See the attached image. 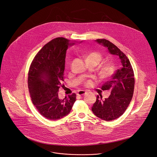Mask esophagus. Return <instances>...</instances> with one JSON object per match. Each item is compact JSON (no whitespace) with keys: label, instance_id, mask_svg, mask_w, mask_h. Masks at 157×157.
Listing matches in <instances>:
<instances>
[{"label":"esophagus","instance_id":"34e87169","mask_svg":"<svg viewBox=\"0 0 157 157\" xmlns=\"http://www.w3.org/2000/svg\"><path fill=\"white\" fill-rule=\"evenodd\" d=\"M86 92H86V91H85V90H79V91H78V92L77 93V95H78L81 96V95H84Z\"/></svg>","mask_w":157,"mask_h":157}]
</instances>
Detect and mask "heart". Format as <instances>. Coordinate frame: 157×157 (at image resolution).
Returning a JSON list of instances; mask_svg holds the SVG:
<instances>
[{
  "instance_id": "1",
  "label": "heart",
  "mask_w": 157,
  "mask_h": 157,
  "mask_svg": "<svg viewBox=\"0 0 157 157\" xmlns=\"http://www.w3.org/2000/svg\"><path fill=\"white\" fill-rule=\"evenodd\" d=\"M87 58H91L95 60L97 63L100 62L101 60V55L98 53V52H92L90 53ZM114 71V67L112 64H108L105 67H104L101 71V75L103 77H108L110 75H112ZM90 84V81H87L86 83V85H89Z\"/></svg>"
}]
</instances>
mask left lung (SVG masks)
I'll return each instance as SVG.
<instances>
[{
  "mask_svg": "<svg viewBox=\"0 0 157 157\" xmlns=\"http://www.w3.org/2000/svg\"><path fill=\"white\" fill-rule=\"evenodd\" d=\"M95 42L106 47L110 54L119 57L121 63V68L113 75L110 81L102 86L103 90H111L110 96L102 100L97 95L92 107L96 117L109 121L121 117L129 105L134 93V72L128 57L115 45L104 39H97Z\"/></svg>",
  "mask_w": 157,
  "mask_h": 157,
  "instance_id": "obj_1",
  "label": "left lung"
}]
</instances>
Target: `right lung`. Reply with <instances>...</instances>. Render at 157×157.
Listing matches in <instances>:
<instances>
[{"label": "right lung", "instance_id": "right-lung-1", "mask_svg": "<svg viewBox=\"0 0 157 157\" xmlns=\"http://www.w3.org/2000/svg\"><path fill=\"white\" fill-rule=\"evenodd\" d=\"M75 42L64 37L52 39L36 54L29 70L28 83L33 103L50 120L66 117L76 101L75 94L63 98L59 97V89L63 86L67 50Z\"/></svg>", "mask_w": 157, "mask_h": 157}]
</instances>
